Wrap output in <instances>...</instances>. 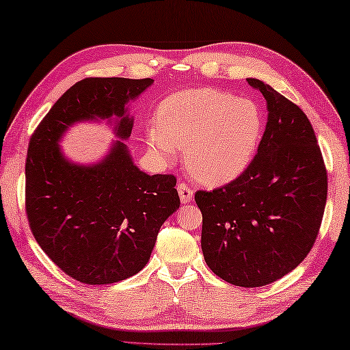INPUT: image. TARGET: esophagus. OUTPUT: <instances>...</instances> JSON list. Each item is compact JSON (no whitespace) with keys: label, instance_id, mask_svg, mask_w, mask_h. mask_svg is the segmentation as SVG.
<instances>
[{"label":"esophagus","instance_id":"esophagus-1","mask_svg":"<svg viewBox=\"0 0 350 350\" xmlns=\"http://www.w3.org/2000/svg\"><path fill=\"white\" fill-rule=\"evenodd\" d=\"M177 191H179V197H180L182 203H189L193 200V196H194L193 188H189L185 182L177 183Z\"/></svg>","mask_w":350,"mask_h":350}]
</instances>
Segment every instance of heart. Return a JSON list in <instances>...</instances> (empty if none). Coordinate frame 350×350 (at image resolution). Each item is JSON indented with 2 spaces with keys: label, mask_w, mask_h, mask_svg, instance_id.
<instances>
[{
  "label": "heart",
  "mask_w": 350,
  "mask_h": 350,
  "mask_svg": "<svg viewBox=\"0 0 350 350\" xmlns=\"http://www.w3.org/2000/svg\"><path fill=\"white\" fill-rule=\"evenodd\" d=\"M262 113L247 98L214 88L174 93L157 110L147 145L162 163L185 150L189 173L208 185H225L250 167L262 137Z\"/></svg>",
  "instance_id": "1"
}]
</instances>
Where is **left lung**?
<instances>
[{
    "label": "left lung",
    "mask_w": 350,
    "mask_h": 350,
    "mask_svg": "<svg viewBox=\"0 0 350 350\" xmlns=\"http://www.w3.org/2000/svg\"><path fill=\"white\" fill-rule=\"evenodd\" d=\"M268 122L257 154L237 179L196 193L202 252L225 282L258 288L295 269L319 236L327 171L312 125L300 107L258 79Z\"/></svg>",
    "instance_id": "obj_1"
}]
</instances>
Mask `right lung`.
Instances as JSON below:
<instances>
[{
	"label": "right lung",
	"instance_id": "1",
	"mask_svg": "<svg viewBox=\"0 0 350 350\" xmlns=\"http://www.w3.org/2000/svg\"><path fill=\"white\" fill-rule=\"evenodd\" d=\"M153 79L85 78L56 100L30 137L25 213L38 245L75 280L109 284L148 263L159 230L180 205L173 174L148 176L114 142L96 165H76L58 141L79 120L116 118V136L131 135L125 104Z\"/></svg>",
	"mask_w": 350,
	"mask_h": 350
}]
</instances>
